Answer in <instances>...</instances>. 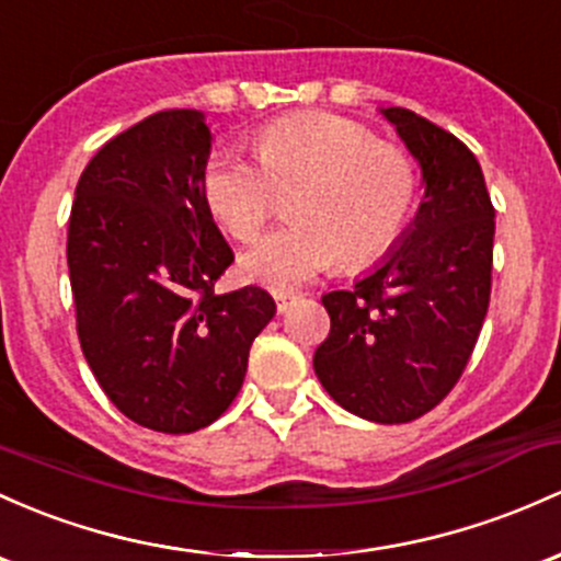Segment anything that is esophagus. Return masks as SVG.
I'll list each match as a JSON object with an SVG mask.
<instances>
[{
    "label": "esophagus",
    "mask_w": 561,
    "mask_h": 561,
    "mask_svg": "<svg viewBox=\"0 0 561 561\" xmlns=\"http://www.w3.org/2000/svg\"><path fill=\"white\" fill-rule=\"evenodd\" d=\"M273 297H275V305H278V312H286L288 307L299 299L294 291H273Z\"/></svg>",
    "instance_id": "34e87169"
}]
</instances>
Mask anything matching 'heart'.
<instances>
[{"label":"heart","instance_id":"obj_1","mask_svg":"<svg viewBox=\"0 0 561 561\" xmlns=\"http://www.w3.org/2000/svg\"><path fill=\"white\" fill-rule=\"evenodd\" d=\"M259 162L219 152L203 173L210 214L238 240H254L278 210V190L291 195L297 221L262 238L240 259L249 280L291 291L342 259L364 267L399 240L417 201V171L407 152L377 141L340 114L299 112L264 125Z\"/></svg>","mask_w":561,"mask_h":561}]
</instances>
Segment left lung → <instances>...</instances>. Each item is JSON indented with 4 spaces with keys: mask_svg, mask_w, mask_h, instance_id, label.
<instances>
[{
    "mask_svg": "<svg viewBox=\"0 0 561 561\" xmlns=\"http://www.w3.org/2000/svg\"><path fill=\"white\" fill-rule=\"evenodd\" d=\"M379 112L420 162L425 197L369 275L323 294L331 331L312 366L342 409L396 425L442 403L471 358L490 307L495 208L460 138L401 106Z\"/></svg>",
    "mask_w": 561,
    "mask_h": 561,
    "instance_id": "obj_1",
    "label": "left lung"
}]
</instances>
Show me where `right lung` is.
I'll use <instances>...</instances> for the list:
<instances>
[{"instance_id":"1","label":"right lung","mask_w":561,"mask_h":561,"mask_svg":"<svg viewBox=\"0 0 561 561\" xmlns=\"http://www.w3.org/2000/svg\"><path fill=\"white\" fill-rule=\"evenodd\" d=\"M210 141L197 110L141 119L88 162L69 216L90 371L125 417L160 433L201 431L227 412L275 316L259 286L214 291L234 256L203 195Z\"/></svg>"}]
</instances>
